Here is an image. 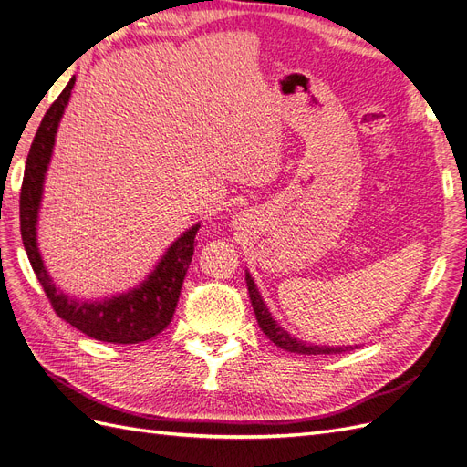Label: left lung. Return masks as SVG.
I'll return each instance as SVG.
<instances>
[{
  "label": "left lung",
  "mask_w": 467,
  "mask_h": 467,
  "mask_svg": "<svg viewBox=\"0 0 467 467\" xmlns=\"http://www.w3.org/2000/svg\"><path fill=\"white\" fill-rule=\"evenodd\" d=\"M246 286L250 292V300H252V307H254V314L257 319V325H260V329L265 333V337L277 344L279 348L286 350V352H295V354H304V356H321V354H340V352H350L359 348V344H347V347H321V344H314V342H306L300 340L296 337H292L288 331H285L283 327L275 321V317L271 316V312L267 309V304L264 302L260 290H257L250 271H246Z\"/></svg>",
  "instance_id": "8db88e82"
}]
</instances>
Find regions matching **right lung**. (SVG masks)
<instances>
[{"mask_svg": "<svg viewBox=\"0 0 467 467\" xmlns=\"http://www.w3.org/2000/svg\"><path fill=\"white\" fill-rule=\"evenodd\" d=\"M75 77L44 115L30 146L21 188V234L30 265L54 306L56 314L90 338L113 344H138L160 335L171 323L181 296L186 271L194 255L200 223L186 229L161 255L148 277L134 288L103 300H78L56 286L38 248V213L46 172L56 146L61 117L71 98Z\"/></svg>", "mask_w": 467, "mask_h": 467, "instance_id": "right-lung-1", "label": "right lung"}]
</instances>
